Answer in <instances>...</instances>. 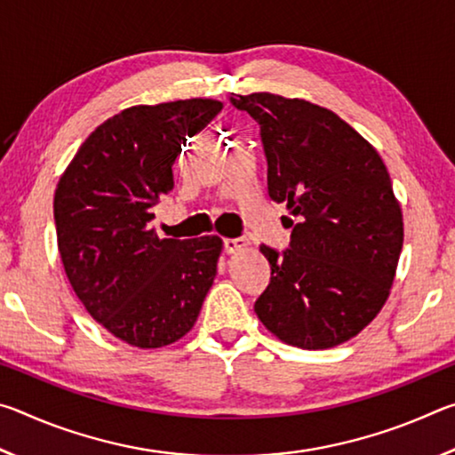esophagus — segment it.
Segmentation results:
<instances>
[{
  "instance_id": "obj_1",
  "label": "esophagus",
  "mask_w": 455,
  "mask_h": 455,
  "mask_svg": "<svg viewBox=\"0 0 455 455\" xmlns=\"http://www.w3.org/2000/svg\"><path fill=\"white\" fill-rule=\"evenodd\" d=\"M246 244H249L246 238H225V241H222V251H225L227 255H233V252L246 249Z\"/></svg>"
}]
</instances>
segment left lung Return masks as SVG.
Here are the masks:
<instances>
[{
  "label": "left lung",
  "mask_w": 455,
  "mask_h": 455,
  "mask_svg": "<svg viewBox=\"0 0 455 455\" xmlns=\"http://www.w3.org/2000/svg\"><path fill=\"white\" fill-rule=\"evenodd\" d=\"M228 100L259 124L268 196L291 211L289 249L260 244L271 281L255 311L284 343L335 347L373 321L394 284L403 220L387 168L327 108L267 92Z\"/></svg>",
  "instance_id": "1"
}]
</instances>
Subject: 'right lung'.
Returning <instances> with one entry per match:
<instances>
[{
    "mask_svg": "<svg viewBox=\"0 0 455 455\" xmlns=\"http://www.w3.org/2000/svg\"><path fill=\"white\" fill-rule=\"evenodd\" d=\"M220 110L203 98L126 108L86 138L58 182L53 220L68 279L92 317L134 347L179 341L212 287L220 238H158L148 222L174 188L182 144Z\"/></svg>",
    "mask_w": 455,
    "mask_h": 455,
    "instance_id": "obj_1",
    "label": "right lung"
}]
</instances>
